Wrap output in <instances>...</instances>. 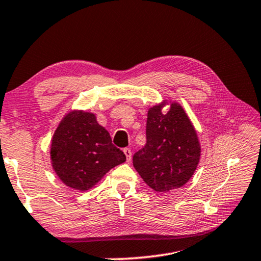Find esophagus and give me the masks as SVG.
<instances>
[{"mask_svg":"<svg viewBox=\"0 0 261 261\" xmlns=\"http://www.w3.org/2000/svg\"><path fill=\"white\" fill-rule=\"evenodd\" d=\"M123 152H124V154H125V156H126V160L130 161V160H131V155H132L130 148H127V147L124 148Z\"/></svg>","mask_w":261,"mask_h":261,"instance_id":"34e87169","label":"esophagus"}]
</instances>
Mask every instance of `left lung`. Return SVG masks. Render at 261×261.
<instances>
[{"label": "left lung", "mask_w": 261, "mask_h": 261, "mask_svg": "<svg viewBox=\"0 0 261 261\" xmlns=\"http://www.w3.org/2000/svg\"><path fill=\"white\" fill-rule=\"evenodd\" d=\"M169 107L167 112L162 110ZM201 144L189 116L179 102L165 100L147 111L146 144L134 155V167L158 193L181 188L195 173Z\"/></svg>", "instance_id": "8db88e82"}]
</instances>
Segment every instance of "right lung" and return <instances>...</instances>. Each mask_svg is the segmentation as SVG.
<instances>
[{"label":"right lung","instance_id":"right-lung-1","mask_svg":"<svg viewBox=\"0 0 261 261\" xmlns=\"http://www.w3.org/2000/svg\"><path fill=\"white\" fill-rule=\"evenodd\" d=\"M49 158L61 182L80 192L95 187L111 168L126 160L96 115L81 109L69 110L61 118L52 136Z\"/></svg>","mask_w":261,"mask_h":261}]
</instances>
